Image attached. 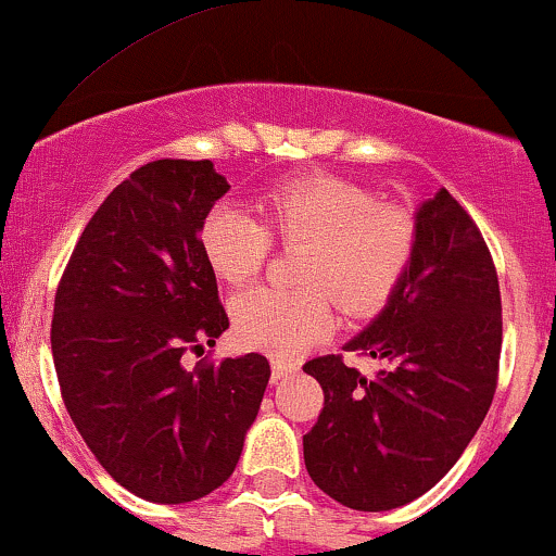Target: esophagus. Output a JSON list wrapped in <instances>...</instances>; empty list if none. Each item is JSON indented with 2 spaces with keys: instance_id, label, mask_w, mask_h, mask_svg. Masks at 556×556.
Wrapping results in <instances>:
<instances>
[{
  "instance_id": "esophagus-1",
  "label": "esophagus",
  "mask_w": 556,
  "mask_h": 556,
  "mask_svg": "<svg viewBox=\"0 0 556 556\" xmlns=\"http://www.w3.org/2000/svg\"><path fill=\"white\" fill-rule=\"evenodd\" d=\"M270 376H273V381H283V379H289V376H294L296 374V366L294 363H286V361H280V357H273L270 361Z\"/></svg>"
}]
</instances>
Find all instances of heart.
Listing matches in <instances>:
<instances>
[{
	"label": "heart",
	"instance_id": "b5f03b06",
	"mask_svg": "<svg viewBox=\"0 0 556 556\" xmlns=\"http://www.w3.org/2000/svg\"><path fill=\"white\" fill-rule=\"evenodd\" d=\"M201 249L217 278L241 286L260 276L270 238L300 254V291L260 289L232 302L238 339L291 357L337 324L333 298L352 315L384 307L416 254L419 228L405 206L381 204L348 177L313 172L276 185L262 199V223L232 204L208 208Z\"/></svg>",
	"mask_w": 556,
	"mask_h": 556
}]
</instances>
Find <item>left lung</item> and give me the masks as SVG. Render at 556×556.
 <instances>
[{"instance_id":"left-lung-1","label":"left lung","mask_w":556,"mask_h":556,"mask_svg":"<svg viewBox=\"0 0 556 556\" xmlns=\"http://www.w3.org/2000/svg\"><path fill=\"white\" fill-rule=\"evenodd\" d=\"M416 228L403 283L344 348L381 371L366 379L342 355L304 363L324 387V410L302 438L304 467L357 511L397 509L443 480L498 379L501 291L480 228L445 188L419 206Z\"/></svg>"}]
</instances>
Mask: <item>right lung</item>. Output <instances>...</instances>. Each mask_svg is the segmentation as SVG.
<instances>
[{
    "mask_svg": "<svg viewBox=\"0 0 556 556\" xmlns=\"http://www.w3.org/2000/svg\"><path fill=\"white\" fill-rule=\"evenodd\" d=\"M230 190L212 161L140 166L87 223L52 315L61 395L118 485L156 504L204 498L236 469L270 363L182 366L228 328L201 223Z\"/></svg>",
    "mask_w": 556,
    "mask_h": 556,
    "instance_id": "add662e5",
    "label": "right lung"
}]
</instances>
